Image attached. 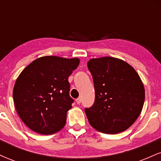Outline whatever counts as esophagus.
<instances>
[{"label": "esophagus", "instance_id": "obj_1", "mask_svg": "<svg viewBox=\"0 0 161 161\" xmlns=\"http://www.w3.org/2000/svg\"><path fill=\"white\" fill-rule=\"evenodd\" d=\"M76 103L78 104H80L81 103H82V98L81 97H79V98L76 99Z\"/></svg>", "mask_w": 161, "mask_h": 161}]
</instances>
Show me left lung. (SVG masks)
I'll use <instances>...</instances> for the list:
<instances>
[{"label":"left lung","mask_w":161,"mask_h":161,"mask_svg":"<svg viewBox=\"0 0 161 161\" xmlns=\"http://www.w3.org/2000/svg\"><path fill=\"white\" fill-rule=\"evenodd\" d=\"M93 78L95 103L85 108L90 125L99 132L116 134L134 123L145 101V88L134 68L110 57L88 62Z\"/></svg>","instance_id":"8db88e82"}]
</instances>
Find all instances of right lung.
Returning <instances> with one entry per match:
<instances>
[{"label":"right lung","instance_id":"1","mask_svg":"<svg viewBox=\"0 0 161 161\" xmlns=\"http://www.w3.org/2000/svg\"><path fill=\"white\" fill-rule=\"evenodd\" d=\"M78 58L46 56L23 70L13 92L19 117L34 132L51 135L64 126L66 113L74 102L68 77L78 67Z\"/></svg>","mask_w":161,"mask_h":161}]
</instances>
